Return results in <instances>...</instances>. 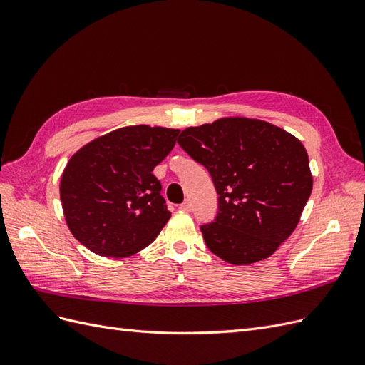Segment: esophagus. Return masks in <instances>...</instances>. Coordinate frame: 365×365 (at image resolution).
Returning a JSON list of instances; mask_svg holds the SVG:
<instances>
[{"label":"esophagus","mask_w":365,"mask_h":365,"mask_svg":"<svg viewBox=\"0 0 365 365\" xmlns=\"http://www.w3.org/2000/svg\"><path fill=\"white\" fill-rule=\"evenodd\" d=\"M180 208L182 210V212H190V210H192V202H190V201H184V202L180 205Z\"/></svg>","instance_id":"obj_1"}]
</instances>
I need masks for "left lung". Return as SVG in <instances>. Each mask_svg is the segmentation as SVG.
Returning a JSON list of instances; mask_svg holds the SVG:
<instances>
[{
    "label": "left lung",
    "mask_w": 365,
    "mask_h": 365,
    "mask_svg": "<svg viewBox=\"0 0 365 365\" xmlns=\"http://www.w3.org/2000/svg\"><path fill=\"white\" fill-rule=\"evenodd\" d=\"M178 145L212 175L219 195L215 220L201 225L217 257L250 264L292 235L312 192L300 140L267 121L230 117L184 129Z\"/></svg>",
    "instance_id": "8db88e82"
}]
</instances>
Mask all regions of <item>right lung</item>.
<instances>
[{
    "label": "right lung",
    "instance_id": "add662e5",
    "mask_svg": "<svg viewBox=\"0 0 365 365\" xmlns=\"http://www.w3.org/2000/svg\"><path fill=\"white\" fill-rule=\"evenodd\" d=\"M178 129L128 126L98 137L70 158L61 201L73 236L105 257L146 248L170 217L152 173L173 149Z\"/></svg>",
    "mask_w": 365,
    "mask_h": 365
}]
</instances>
